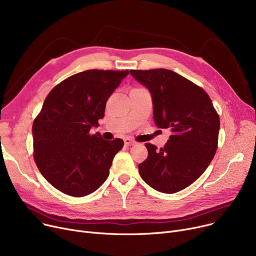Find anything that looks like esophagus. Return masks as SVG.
<instances>
[{
    "label": "esophagus",
    "mask_w": 256,
    "mask_h": 256,
    "mask_svg": "<svg viewBox=\"0 0 256 256\" xmlns=\"http://www.w3.org/2000/svg\"><path fill=\"white\" fill-rule=\"evenodd\" d=\"M124 144H126V146H132V145H135V144H136V141H134V140L130 139V138H126V139H124Z\"/></svg>",
    "instance_id": "34e87169"
}]
</instances>
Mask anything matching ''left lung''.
Masks as SVG:
<instances>
[{"mask_svg": "<svg viewBox=\"0 0 256 256\" xmlns=\"http://www.w3.org/2000/svg\"><path fill=\"white\" fill-rule=\"evenodd\" d=\"M148 88L154 124L170 128L163 148L146 143L148 156L139 164L142 180L154 190L172 194L200 178L217 152L220 118L208 94L190 80L169 70H132Z\"/></svg>", "mask_w": 256, "mask_h": 256, "instance_id": "obj_1", "label": "left lung"}]
</instances>
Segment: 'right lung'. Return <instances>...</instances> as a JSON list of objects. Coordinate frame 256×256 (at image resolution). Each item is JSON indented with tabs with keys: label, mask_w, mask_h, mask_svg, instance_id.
I'll return each mask as SVG.
<instances>
[{
	"label": "right lung",
	"mask_w": 256,
	"mask_h": 256,
	"mask_svg": "<svg viewBox=\"0 0 256 256\" xmlns=\"http://www.w3.org/2000/svg\"><path fill=\"white\" fill-rule=\"evenodd\" d=\"M128 70H90L65 78L48 94L32 126L34 160L42 176L74 197L93 193L109 176L122 139L92 135L108 98Z\"/></svg>",
	"instance_id": "obj_1"
}]
</instances>
